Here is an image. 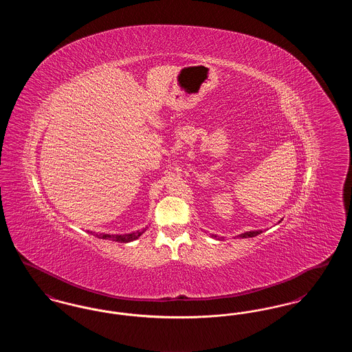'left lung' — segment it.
<instances>
[{
	"label": "left lung",
	"instance_id": "obj_1",
	"mask_svg": "<svg viewBox=\"0 0 352 352\" xmlns=\"http://www.w3.org/2000/svg\"><path fill=\"white\" fill-rule=\"evenodd\" d=\"M283 220V219H281ZM280 220V221H281ZM278 221V223H280ZM263 234V231L261 230H257V231H248V232H244V234H239V237H243V239H247V237H254V236H257V234ZM214 239H217V240H220L221 237H219L217 234H211Z\"/></svg>",
	"mask_w": 352,
	"mask_h": 352
}]
</instances>
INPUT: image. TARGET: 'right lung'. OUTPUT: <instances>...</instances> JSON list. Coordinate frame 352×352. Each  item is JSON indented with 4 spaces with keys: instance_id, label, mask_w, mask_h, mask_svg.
Returning a JSON list of instances; mask_svg holds the SVG:
<instances>
[{
    "instance_id": "add662e5",
    "label": "right lung",
    "mask_w": 352,
    "mask_h": 352,
    "mask_svg": "<svg viewBox=\"0 0 352 352\" xmlns=\"http://www.w3.org/2000/svg\"><path fill=\"white\" fill-rule=\"evenodd\" d=\"M148 228H149V226H146L145 228L138 230V231H135V232L121 234H95V232H92V231H91V232L88 231V232L94 234V236H96V237H99V239H102V240H112V241H118V243H131V241L137 240Z\"/></svg>"
}]
</instances>
